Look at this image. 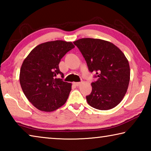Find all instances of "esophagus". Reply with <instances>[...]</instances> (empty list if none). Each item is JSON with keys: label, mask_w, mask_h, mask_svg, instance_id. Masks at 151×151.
Returning <instances> with one entry per match:
<instances>
[{"label": "esophagus", "mask_w": 151, "mask_h": 151, "mask_svg": "<svg viewBox=\"0 0 151 151\" xmlns=\"http://www.w3.org/2000/svg\"><path fill=\"white\" fill-rule=\"evenodd\" d=\"M81 83H81V82H77V83H74V85H75L76 86H79V85H81Z\"/></svg>", "instance_id": "obj_1"}]
</instances>
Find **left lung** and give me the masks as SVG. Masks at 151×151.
I'll list each match as a JSON object with an SVG mask.
<instances>
[{
  "instance_id": "left-lung-1",
  "label": "left lung",
  "mask_w": 151,
  "mask_h": 151,
  "mask_svg": "<svg viewBox=\"0 0 151 151\" xmlns=\"http://www.w3.org/2000/svg\"><path fill=\"white\" fill-rule=\"evenodd\" d=\"M80 50L91 73L97 81L91 83L92 92L86 96L89 105L106 111L121 103L130 81V66L124 53L106 40L85 38L74 42Z\"/></svg>"
}]
</instances>
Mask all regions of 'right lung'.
<instances>
[{"label": "right lung", "instance_id": "obj_1", "mask_svg": "<svg viewBox=\"0 0 151 151\" xmlns=\"http://www.w3.org/2000/svg\"><path fill=\"white\" fill-rule=\"evenodd\" d=\"M73 48L72 42L64 40L44 42L33 48L24 60L20 71V84L28 100L37 109L52 112L66 103L72 84L57 76L63 77L58 65Z\"/></svg>", "mask_w": 151, "mask_h": 151}]
</instances>
